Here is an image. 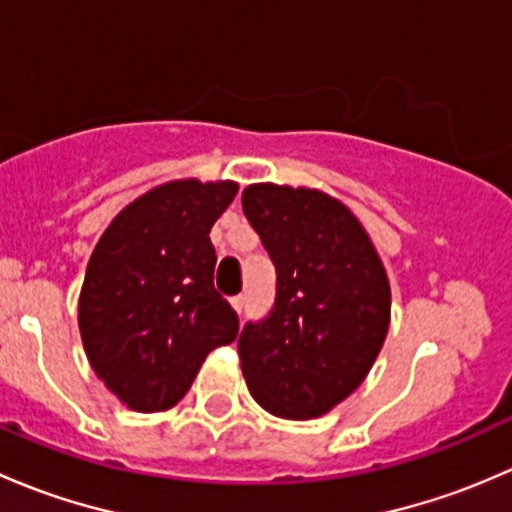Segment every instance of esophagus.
Masks as SVG:
<instances>
[{"mask_svg": "<svg viewBox=\"0 0 512 512\" xmlns=\"http://www.w3.org/2000/svg\"><path fill=\"white\" fill-rule=\"evenodd\" d=\"M230 302H232V307L242 314V309H245V294H237V297H232Z\"/></svg>", "mask_w": 512, "mask_h": 512, "instance_id": "esophagus-1", "label": "esophagus"}]
</instances>
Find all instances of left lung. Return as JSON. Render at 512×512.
Segmentation results:
<instances>
[{
  "label": "left lung",
  "instance_id": "left-lung-1",
  "mask_svg": "<svg viewBox=\"0 0 512 512\" xmlns=\"http://www.w3.org/2000/svg\"><path fill=\"white\" fill-rule=\"evenodd\" d=\"M242 210L275 262L267 317L237 339L250 394L280 418H312L347 399L389 332L391 289L359 220L307 188L257 183Z\"/></svg>",
  "mask_w": 512,
  "mask_h": 512
}]
</instances>
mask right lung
<instances>
[{"label":"right lung","instance_id":"add662e5","mask_svg":"<svg viewBox=\"0 0 512 512\" xmlns=\"http://www.w3.org/2000/svg\"><path fill=\"white\" fill-rule=\"evenodd\" d=\"M232 180H173L133 200L98 240L79 299L98 379L133 411L188 394L213 349L235 342L237 312L215 289L210 227L235 200Z\"/></svg>","mask_w":512,"mask_h":512}]
</instances>
